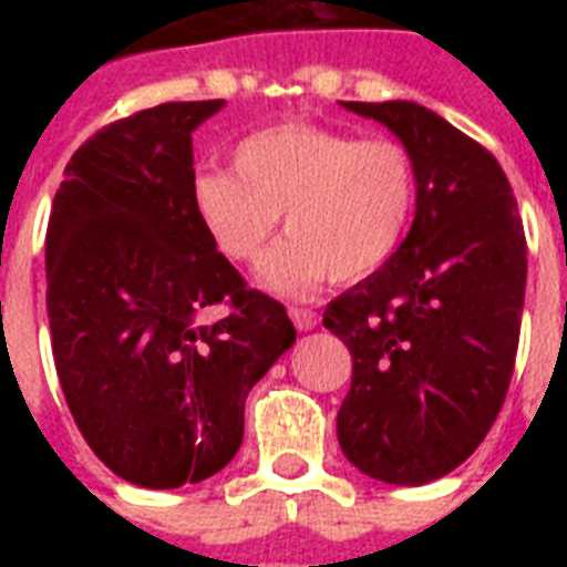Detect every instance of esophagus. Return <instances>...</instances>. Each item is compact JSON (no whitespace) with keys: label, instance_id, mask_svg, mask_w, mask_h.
<instances>
[{"label":"esophagus","instance_id":"obj_1","mask_svg":"<svg viewBox=\"0 0 567 567\" xmlns=\"http://www.w3.org/2000/svg\"><path fill=\"white\" fill-rule=\"evenodd\" d=\"M288 315H291L293 327L300 329V332H309V329L318 327V315H315L311 309H297V306H291V309H288Z\"/></svg>","mask_w":567,"mask_h":567}]
</instances>
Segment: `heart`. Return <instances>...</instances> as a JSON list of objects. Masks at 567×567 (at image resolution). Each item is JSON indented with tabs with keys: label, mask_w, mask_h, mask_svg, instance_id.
Here are the masks:
<instances>
[{
	"label": "heart",
	"mask_w": 567,
	"mask_h": 567,
	"mask_svg": "<svg viewBox=\"0 0 567 567\" xmlns=\"http://www.w3.org/2000/svg\"><path fill=\"white\" fill-rule=\"evenodd\" d=\"M231 171H203L190 205L214 247L252 265L274 238L282 240L258 267L261 288L311 297L320 285L359 282L400 252L417 208V167L391 137H364L279 123L238 141Z\"/></svg>",
	"instance_id": "1"
}]
</instances>
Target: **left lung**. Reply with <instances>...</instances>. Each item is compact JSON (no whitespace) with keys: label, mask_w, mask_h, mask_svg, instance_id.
Masks as SVG:
<instances>
[{"label":"left lung","mask_w":567,"mask_h":567,"mask_svg":"<svg viewBox=\"0 0 567 567\" xmlns=\"http://www.w3.org/2000/svg\"><path fill=\"white\" fill-rule=\"evenodd\" d=\"M391 128L417 167V208L382 270L329 302L353 355L338 444L379 483L450 474L492 430L518 353L527 238L485 146L417 102H344Z\"/></svg>","instance_id":"obj_1"}]
</instances>
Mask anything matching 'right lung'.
I'll use <instances>...</instances> for the list:
<instances>
[{
  "instance_id": "obj_1",
  "label": "right lung",
  "mask_w": 567,
  "mask_h": 567,
  "mask_svg": "<svg viewBox=\"0 0 567 567\" xmlns=\"http://www.w3.org/2000/svg\"><path fill=\"white\" fill-rule=\"evenodd\" d=\"M223 100L164 102L73 153L47 229L55 371L91 450L141 488L203 483L244 439V403L297 341L196 220L194 128ZM217 301L230 315L203 324Z\"/></svg>"
}]
</instances>
